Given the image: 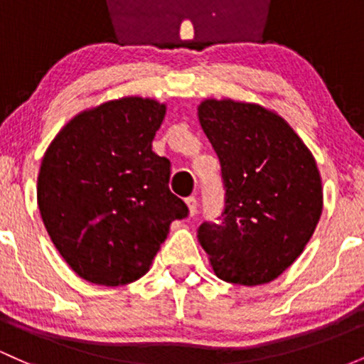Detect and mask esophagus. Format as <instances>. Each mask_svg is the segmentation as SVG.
Returning <instances> with one entry per match:
<instances>
[{
	"label": "esophagus",
	"instance_id": "34e87169",
	"mask_svg": "<svg viewBox=\"0 0 364 364\" xmlns=\"http://www.w3.org/2000/svg\"><path fill=\"white\" fill-rule=\"evenodd\" d=\"M186 203H187V206H189V213L194 217V215L198 213V199H196V196H189L186 199Z\"/></svg>",
	"mask_w": 364,
	"mask_h": 364
}]
</instances>
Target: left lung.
I'll use <instances>...</instances> for the list:
<instances>
[{
  "label": "left lung",
  "mask_w": 364,
  "mask_h": 364,
  "mask_svg": "<svg viewBox=\"0 0 364 364\" xmlns=\"http://www.w3.org/2000/svg\"><path fill=\"white\" fill-rule=\"evenodd\" d=\"M198 118L225 191L218 222L198 228L199 243L220 279L269 283L304 252L321 217L314 158L287 121L257 104L205 100Z\"/></svg>",
  "instance_id": "obj_1"
}]
</instances>
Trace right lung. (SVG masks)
Segmentation results:
<instances>
[{"instance_id": "right-lung-1", "label": "right lung", "mask_w": 364, "mask_h": 364, "mask_svg": "<svg viewBox=\"0 0 364 364\" xmlns=\"http://www.w3.org/2000/svg\"><path fill=\"white\" fill-rule=\"evenodd\" d=\"M165 105L127 97L69 121L43 158L38 206L77 276L119 287L149 271L170 224L189 208L168 187L170 159L152 152Z\"/></svg>"}]
</instances>
